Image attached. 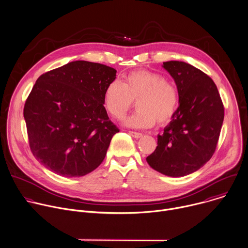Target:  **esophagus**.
Listing matches in <instances>:
<instances>
[{
    "mask_svg": "<svg viewBox=\"0 0 248 248\" xmlns=\"http://www.w3.org/2000/svg\"><path fill=\"white\" fill-rule=\"evenodd\" d=\"M128 133L132 136V137H134V138H140L141 136H142V133L141 132H136V131H128Z\"/></svg>",
    "mask_w": 248,
    "mask_h": 248,
    "instance_id": "1",
    "label": "esophagus"
}]
</instances>
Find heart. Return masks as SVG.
Wrapping results in <instances>:
<instances>
[{
    "mask_svg": "<svg viewBox=\"0 0 248 248\" xmlns=\"http://www.w3.org/2000/svg\"><path fill=\"white\" fill-rule=\"evenodd\" d=\"M180 90L161 73L139 69L108 83L104 92L106 111L115 119L122 118L135 101L137 110L124 124L130 127L147 128L157 122L164 125L171 121L180 106Z\"/></svg>",
    "mask_w": 248,
    "mask_h": 248,
    "instance_id": "1",
    "label": "heart"
}]
</instances>
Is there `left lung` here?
Listing matches in <instances>:
<instances>
[{
  "instance_id": "obj_1",
  "label": "left lung",
  "mask_w": 248,
  "mask_h": 248,
  "mask_svg": "<svg viewBox=\"0 0 248 248\" xmlns=\"http://www.w3.org/2000/svg\"><path fill=\"white\" fill-rule=\"evenodd\" d=\"M163 66L180 90V106L146 161L163 174L184 176L199 170L215 153L224 105L214 81L200 69L179 61L165 62Z\"/></svg>"
}]
</instances>
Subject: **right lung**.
Instances as JSON below:
<instances>
[{"instance_id":"1","label":"right lung","mask_w":248,"mask_h":248,"mask_svg":"<svg viewBox=\"0 0 248 248\" xmlns=\"http://www.w3.org/2000/svg\"><path fill=\"white\" fill-rule=\"evenodd\" d=\"M116 73L108 65L76 61L35 82L23 116L31 152L45 168L78 178L103 162L120 131L104 107L105 88Z\"/></svg>"}]
</instances>
